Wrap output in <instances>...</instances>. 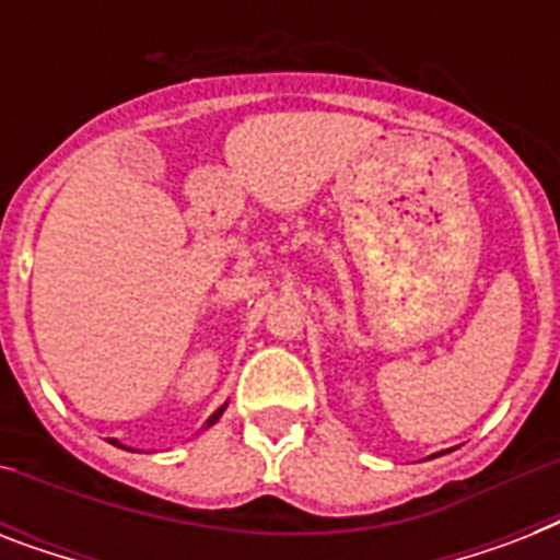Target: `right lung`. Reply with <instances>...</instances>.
Returning a JSON list of instances; mask_svg holds the SVG:
<instances>
[{
    "mask_svg": "<svg viewBox=\"0 0 560 560\" xmlns=\"http://www.w3.org/2000/svg\"><path fill=\"white\" fill-rule=\"evenodd\" d=\"M223 409H226V407H220V409H218V412H214V416H211V418H209V421H206V427H211V424H214V421H218V418H220V416H223ZM113 442H116V439H113ZM116 444H118V442H116ZM118 447H121V444H118Z\"/></svg>",
    "mask_w": 560,
    "mask_h": 560,
    "instance_id": "add662e5",
    "label": "right lung"
}]
</instances>
